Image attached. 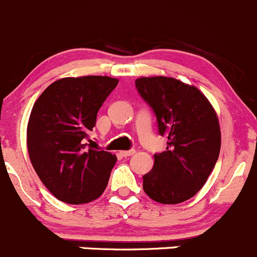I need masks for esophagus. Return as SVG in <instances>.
Masks as SVG:
<instances>
[{"instance_id":"esophagus-1","label":"esophagus","mask_w":257,"mask_h":257,"mask_svg":"<svg viewBox=\"0 0 257 257\" xmlns=\"http://www.w3.org/2000/svg\"><path fill=\"white\" fill-rule=\"evenodd\" d=\"M134 153H136V150L129 149V150H123V152H120V154L123 155V157H131V155H133Z\"/></svg>"}]
</instances>
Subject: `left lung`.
Returning <instances> with one entry per match:
<instances>
[{"instance_id":"obj_1","label":"left lung","mask_w":257,"mask_h":257,"mask_svg":"<svg viewBox=\"0 0 257 257\" xmlns=\"http://www.w3.org/2000/svg\"><path fill=\"white\" fill-rule=\"evenodd\" d=\"M142 98L155 113L167 150L154 154V167L143 177L148 196L160 204H179L204 186L217 162L221 132L216 112L194 85L170 77L136 80Z\"/></svg>"}]
</instances>
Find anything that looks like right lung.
<instances>
[{"label": "right lung", "mask_w": 257, "mask_h": 257, "mask_svg": "<svg viewBox=\"0 0 257 257\" xmlns=\"http://www.w3.org/2000/svg\"><path fill=\"white\" fill-rule=\"evenodd\" d=\"M116 84L118 79L105 76L62 78L48 85L33 105L27 125L31 163L63 203H89L107 188L116 157L85 142Z\"/></svg>", "instance_id": "1"}]
</instances>
